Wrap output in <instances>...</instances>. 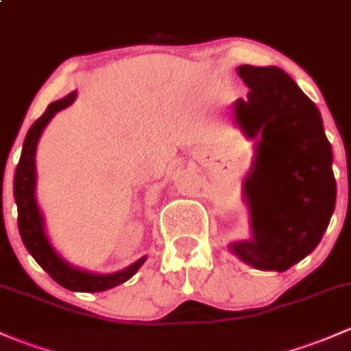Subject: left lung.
I'll list each match as a JSON object with an SVG mask.
<instances>
[{"instance_id": "1", "label": "left lung", "mask_w": 351, "mask_h": 351, "mask_svg": "<svg viewBox=\"0 0 351 351\" xmlns=\"http://www.w3.org/2000/svg\"><path fill=\"white\" fill-rule=\"evenodd\" d=\"M237 75L250 92L234 101V120L259 138L243 182L252 237L229 247L256 269L282 273L318 246L330 224L333 152L322 114L286 71L241 65Z\"/></svg>"}]
</instances>
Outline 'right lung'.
<instances>
[{
  "mask_svg": "<svg viewBox=\"0 0 351 351\" xmlns=\"http://www.w3.org/2000/svg\"><path fill=\"white\" fill-rule=\"evenodd\" d=\"M75 99H77V92H71L66 97H63L62 100L50 104L47 112L29 127L23 142L20 162H18L16 172H14V201H16L18 206V229H20L21 241H23L29 254L35 258V261L63 288L70 289V291L97 293L110 289L130 280L137 273L138 267L144 265L147 256H142L134 265L127 266L122 271H117V273L95 274L69 265L55 251L50 239H48L47 231H45L43 214H41L35 195L36 145H38L41 132L53 119L56 112L69 107V105L73 104Z\"/></svg>",
  "mask_w": 351,
  "mask_h": 351,
  "instance_id": "add662e5",
  "label": "right lung"
}]
</instances>
